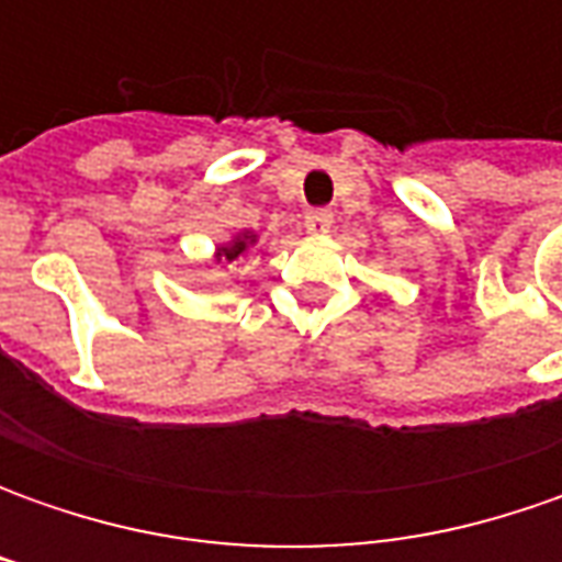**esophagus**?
<instances>
[{
    "label": "esophagus",
    "mask_w": 562,
    "mask_h": 562,
    "mask_svg": "<svg viewBox=\"0 0 562 562\" xmlns=\"http://www.w3.org/2000/svg\"><path fill=\"white\" fill-rule=\"evenodd\" d=\"M335 222V215H331V209H322V205H315V209H306V227L313 231V234H322V231H328Z\"/></svg>",
    "instance_id": "34e87169"
}]
</instances>
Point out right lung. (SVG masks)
<instances>
[{"mask_svg":"<svg viewBox=\"0 0 562 562\" xmlns=\"http://www.w3.org/2000/svg\"><path fill=\"white\" fill-rule=\"evenodd\" d=\"M244 249H247V237H244V240H234L231 247L222 249V256H225V259H237V256H240Z\"/></svg>","mask_w":562,"mask_h":562,"instance_id":"add662e5","label":"right lung"}]
</instances>
